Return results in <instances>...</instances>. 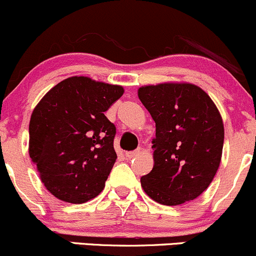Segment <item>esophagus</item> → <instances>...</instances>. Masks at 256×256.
I'll use <instances>...</instances> for the list:
<instances>
[{"label":"esophagus","mask_w":256,"mask_h":256,"mask_svg":"<svg viewBox=\"0 0 256 256\" xmlns=\"http://www.w3.org/2000/svg\"><path fill=\"white\" fill-rule=\"evenodd\" d=\"M140 152H141L140 150H132V152H128V153H126L125 156H126V158H128V159H132V158H136V156H138Z\"/></svg>","instance_id":"esophagus-1"}]
</instances>
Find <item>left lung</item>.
I'll use <instances>...</instances> for the list:
<instances>
[{"mask_svg":"<svg viewBox=\"0 0 256 256\" xmlns=\"http://www.w3.org/2000/svg\"><path fill=\"white\" fill-rule=\"evenodd\" d=\"M138 98L156 122L154 166L141 178L143 190L164 206L193 200L220 166L224 137L220 112L206 92L187 82L142 86Z\"/></svg>","mask_w":256,"mask_h":256,"instance_id":"obj_1","label":"left lung"}]
</instances>
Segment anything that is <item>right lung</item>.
I'll return each mask as SVG.
<instances>
[{
    "label": "right lung",
    "mask_w": 256,
    "mask_h": 256,
    "mask_svg": "<svg viewBox=\"0 0 256 256\" xmlns=\"http://www.w3.org/2000/svg\"><path fill=\"white\" fill-rule=\"evenodd\" d=\"M122 94V86L72 76L52 87L35 106L29 154L56 198L81 204L103 190L116 160V128L104 112Z\"/></svg>",
    "instance_id": "obj_1"
}]
</instances>
